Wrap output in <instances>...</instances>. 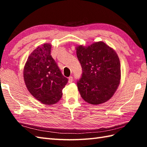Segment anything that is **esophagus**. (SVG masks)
I'll return each mask as SVG.
<instances>
[{
    "instance_id": "obj_1",
    "label": "esophagus",
    "mask_w": 147,
    "mask_h": 147,
    "mask_svg": "<svg viewBox=\"0 0 147 147\" xmlns=\"http://www.w3.org/2000/svg\"><path fill=\"white\" fill-rule=\"evenodd\" d=\"M73 77H72V76L69 77V78H68V82L69 83H71L73 82Z\"/></svg>"
}]
</instances>
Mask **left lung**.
<instances>
[{"mask_svg":"<svg viewBox=\"0 0 147 147\" xmlns=\"http://www.w3.org/2000/svg\"><path fill=\"white\" fill-rule=\"evenodd\" d=\"M76 55L82 67V76L77 80L82 97L93 105L107 102L120 82L121 65L116 52L98 42L88 47L78 46Z\"/></svg>","mask_w":147,"mask_h":147,"instance_id":"obj_1","label":"left lung"}]
</instances>
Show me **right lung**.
<instances>
[{"label":"right lung","instance_id":"add662e5","mask_svg":"<svg viewBox=\"0 0 147 147\" xmlns=\"http://www.w3.org/2000/svg\"><path fill=\"white\" fill-rule=\"evenodd\" d=\"M51 45L38 47L28 58L24 67V82L30 93L47 105L61 99L68 79L63 76L51 55Z\"/></svg>","mask_w":147,"mask_h":147}]
</instances>
